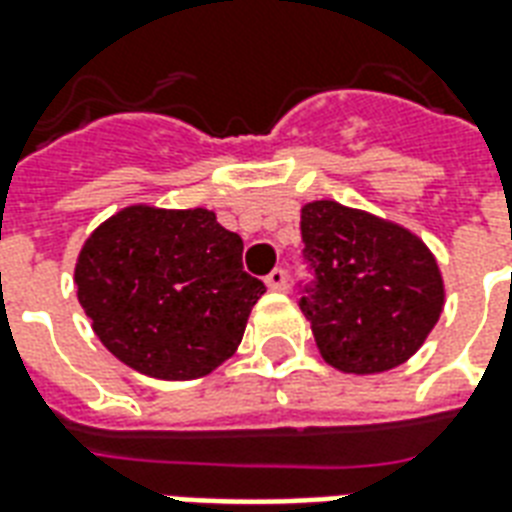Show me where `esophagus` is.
Wrapping results in <instances>:
<instances>
[{"instance_id": "34e87169", "label": "esophagus", "mask_w": 512, "mask_h": 512, "mask_svg": "<svg viewBox=\"0 0 512 512\" xmlns=\"http://www.w3.org/2000/svg\"><path fill=\"white\" fill-rule=\"evenodd\" d=\"M265 284H268V290L273 292H284L290 287V279H287V271L284 268H273L268 276H265Z\"/></svg>"}]
</instances>
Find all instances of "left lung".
I'll use <instances>...</instances> for the list:
<instances>
[{"mask_svg":"<svg viewBox=\"0 0 512 512\" xmlns=\"http://www.w3.org/2000/svg\"><path fill=\"white\" fill-rule=\"evenodd\" d=\"M300 311L343 373H384L419 349L443 311L438 263L413 233L335 201L300 212Z\"/></svg>","mask_w":512,"mask_h":512,"instance_id":"obj_1","label":"left lung"}]
</instances>
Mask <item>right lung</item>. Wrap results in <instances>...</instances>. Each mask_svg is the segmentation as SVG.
Instances as JSON below:
<instances>
[{
    "mask_svg": "<svg viewBox=\"0 0 512 512\" xmlns=\"http://www.w3.org/2000/svg\"><path fill=\"white\" fill-rule=\"evenodd\" d=\"M244 241L214 212L128 206L85 241L77 298L117 360L144 376L190 381L233 357L265 284Z\"/></svg>",
    "mask_w": 512,
    "mask_h": 512,
    "instance_id": "obj_1",
    "label": "right lung"
}]
</instances>
